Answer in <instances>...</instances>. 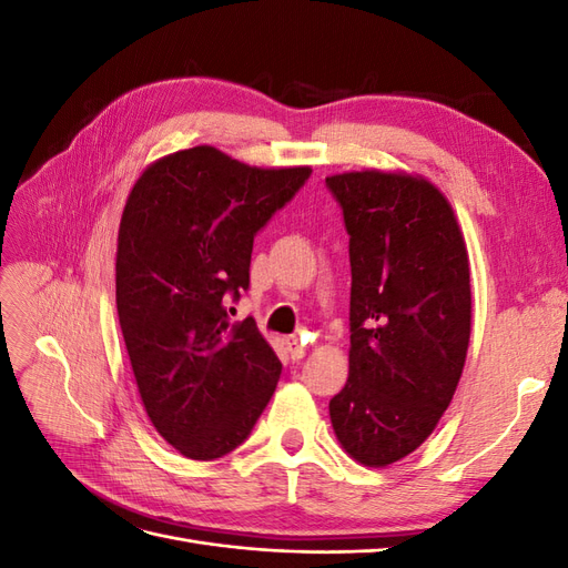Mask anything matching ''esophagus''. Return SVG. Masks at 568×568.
<instances>
[{
	"mask_svg": "<svg viewBox=\"0 0 568 568\" xmlns=\"http://www.w3.org/2000/svg\"><path fill=\"white\" fill-rule=\"evenodd\" d=\"M284 346H286V351H288L291 359H301V357H305V353H307V348H305V343H303V341H298L296 336H291V338H284Z\"/></svg>",
	"mask_w": 568,
	"mask_h": 568,
	"instance_id": "1",
	"label": "esophagus"
}]
</instances>
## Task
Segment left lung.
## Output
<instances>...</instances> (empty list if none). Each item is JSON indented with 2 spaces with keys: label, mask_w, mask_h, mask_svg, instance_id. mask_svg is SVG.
<instances>
[{
  "label": "left lung",
  "mask_w": 568,
  "mask_h": 568,
  "mask_svg": "<svg viewBox=\"0 0 568 568\" xmlns=\"http://www.w3.org/2000/svg\"><path fill=\"white\" fill-rule=\"evenodd\" d=\"M351 234L348 382L334 434L365 467L415 453L457 390L471 334L469 253L450 201L422 175L326 178Z\"/></svg>",
  "instance_id": "1"
}]
</instances>
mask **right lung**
<instances>
[{"mask_svg": "<svg viewBox=\"0 0 568 568\" xmlns=\"http://www.w3.org/2000/svg\"><path fill=\"white\" fill-rule=\"evenodd\" d=\"M201 144L144 168L118 227L115 305L153 428L189 459L232 453L263 415L282 363L255 320L230 322L248 288L255 232L311 178Z\"/></svg>", "mask_w": 568, "mask_h": 568, "instance_id": "add662e5", "label": "right lung"}]
</instances>
